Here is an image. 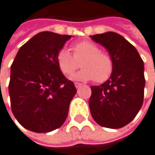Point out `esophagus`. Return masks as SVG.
I'll list each match as a JSON object with an SVG mask.
<instances>
[{
	"label": "esophagus",
	"mask_w": 155,
	"mask_h": 155,
	"mask_svg": "<svg viewBox=\"0 0 155 155\" xmlns=\"http://www.w3.org/2000/svg\"><path fill=\"white\" fill-rule=\"evenodd\" d=\"M74 85H75V87H76V88H80V87H82V85H83V84H80V83H75V84H74Z\"/></svg>",
	"instance_id": "obj_1"
}]
</instances>
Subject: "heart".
I'll list each match as a JSON object with an SVG mask.
<instances>
[{"label": "heart", "instance_id": "1", "mask_svg": "<svg viewBox=\"0 0 155 155\" xmlns=\"http://www.w3.org/2000/svg\"><path fill=\"white\" fill-rule=\"evenodd\" d=\"M71 54L67 50H61L57 54L56 63L60 71L69 76L79 67L78 61H81L82 70L71 76L75 81L94 80L98 83H104L111 76L114 69L112 57L103 51L94 42L88 41H78L72 45Z\"/></svg>", "mask_w": 155, "mask_h": 155}]
</instances>
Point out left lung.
I'll list each match as a JSON object with an SVG mask.
<instances>
[{"mask_svg": "<svg viewBox=\"0 0 155 155\" xmlns=\"http://www.w3.org/2000/svg\"><path fill=\"white\" fill-rule=\"evenodd\" d=\"M90 37L108 51L114 61L110 78L101 85L91 86V114L101 126L122 128L134 119L143 105V61L135 47L116 32Z\"/></svg>", "mask_w": 155, "mask_h": 155, "instance_id": "1", "label": "left lung"}]
</instances>
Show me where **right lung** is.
Listing matches in <instances>:
<instances>
[{
  "label": "right lung",
  "mask_w": 155,
  "mask_h": 155,
  "mask_svg": "<svg viewBox=\"0 0 155 155\" xmlns=\"http://www.w3.org/2000/svg\"><path fill=\"white\" fill-rule=\"evenodd\" d=\"M71 35L41 31L18 51L11 66L9 94L14 117L27 130L49 133L65 122L76 88L56 58Z\"/></svg>",
  "instance_id": "1"
}]
</instances>
